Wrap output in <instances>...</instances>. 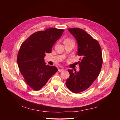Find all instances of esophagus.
I'll use <instances>...</instances> for the list:
<instances>
[{"instance_id":"esophagus-1","label":"esophagus","mask_w":120,"mask_h":120,"mask_svg":"<svg viewBox=\"0 0 120 120\" xmlns=\"http://www.w3.org/2000/svg\"><path fill=\"white\" fill-rule=\"evenodd\" d=\"M64 71V68H59V70H58V71L60 72V71Z\"/></svg>"}]
</instances>
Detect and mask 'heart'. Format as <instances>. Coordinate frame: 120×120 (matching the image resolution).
Segmentation results:
<instances>
[{"instance_id":"1","label":"heart","mask_w":120,"mask_h":120,"mask_svg":"<svg viewBox=\"0 0 120 120\" xmlns=\"http://www.w3.org/2000/svg\"><path fill=\"white\" fill-rule=\"evenodd\" d=\"M65 41H70V40H69V39H66V40H65Z\"/></svg>"}]
</instances>
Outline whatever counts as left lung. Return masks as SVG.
<instances>
[{
	"mask_svg": "<svg viewBox=\"0 0 120 120\" xmlns=\"http://www.w3.org/2000/svg\"><path fill=\"white\" fill-rule=\"evenodd\" d=\"M78 43L79 71L68 70L70 76L66 85L72 92L79 93L88 89L98 78L103 64L102 53L98 42L83 30L68 28Z\"/></svg>",
	"mask_w": 120,
	"mask_h": 120,
	"instance_id": "obj_1",
	"label": "left lung"
}]
</instances>
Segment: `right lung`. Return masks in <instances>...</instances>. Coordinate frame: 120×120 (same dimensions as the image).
I'll return each mask as SVG.
<instances>
[{
    "label": "right lung",
    "instance_id": "add662e5",
    "mask_svg": "<svg viewBox=\"0 0 120 120\" xmlns=\"http://www.w3.org/2000/svg\"><path fill=\"white\" fill-rule=\"evenodd\" d=\"M64 30L50 28L31 34L21 45L17 56V64L27 84L35 90L41 89L57 71L46 65L44 57L52 52L54 43L62 35Z\"/></svg>",
    "mask_w": 120,
    "mask_h": 120
}]
</instances>
